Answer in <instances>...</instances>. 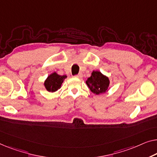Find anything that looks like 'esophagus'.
<instances>
[{
  "label": "esophagus",
  "instance_id": "34e87169",
  "mask_svg": "<svg viewBox=\"0 0 157 157\" xmlns=\"http://www.w3.org/2000/svg\"><path fill=\"white\" fill-rule=\"evenodd\" d=\"M75 77V78H82V74L79 73L78 75H76Z\"/></svg>",
  "mask_w": 157,
  "mask_h": 157
}]
</instances>
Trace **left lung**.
<instances>
[{
  "mask_svg": "<svg viewBox=\"0 0 157 157\" xmlns=\"http://www.w3.org/2000/svg\"><path fill=\"white\" fill-rule=\"evenodd\" d=\"M86 84L91 92L96 94H100L109 90L110 81L108 77L103 75L101 72L94 71L91 77L86 79Z\"/></svg>",
  "mask_w": 157,
  "mask_h": 157,
  "instance_id": "obj_1",
  "label": "left lung"
}]
</instances>
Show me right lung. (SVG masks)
Masks as SVG:
<instances>
[{
  "label": "right lung",
  "instance_id": "obj_1",
  "mask_svg": "<svg viewBox=\"0 0 157 157\" xmlns=\"http://www.w3.org/2000/svg\"><path fill=\"white\" fill-rule=\"evenodd\" d=\"M66 78V75H59L56 72H53L44 82L45 88L48 92H54L61 87V85Z\"/></svg>",
  "mask_w": 157,
  "mask_h": 157
}]
</instances>
